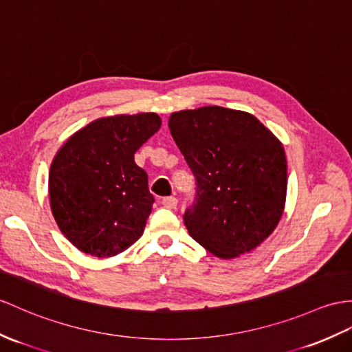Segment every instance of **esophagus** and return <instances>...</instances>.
<instances>
[{
  "instance_id": "1",
  "label": "esophagus",
  "mask_w": 352,
  "mask_h": 352,
  "mask_svg": "<svg viewBox=\"0 0 352 352\" xmlns=\"http://www.w3.org/2000/svg\"><path fill=\"white\" fill-rule=\"evenodd\" d=\"M161 203L167 209H175L177 206V199H176V197H164Z\"/></svg>"
}]
</instances>
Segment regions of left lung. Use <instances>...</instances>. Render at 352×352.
<instances>
[{"instance_id":"obj_1","label":"left lung","mask_w":352,"mask_h":352,"mask_svg":"<svg viewBox=\"0 0 352 352\" xmlns=\"http://www.w3.org/2000/svg\"><path fill=\"white\" fill-rule=\"evenodd\" d=\"M168 128L197 181L188 233L222 260L255 250L285 209L280 140L254 115L219 106L175 111Z\"/></svg>"}]
</instances>
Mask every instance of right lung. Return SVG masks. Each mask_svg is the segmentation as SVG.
Returning a JSON list of instances; mask_svg holds the SVG:
<instances>
[{
    "label": "right lung",
    "mask_w": 352,
    "mask_h": 352,
    "mask_svg": "<svg viewBox=\"0 0 352 352\" xmlns=\"http://www.w3.org/2000/svg\"><path fill=\"white\" fill-rule=\"evenodd\" d=\"M160 126L152 111L98 118L56 152L49 170L50 209L79 251L107 258L143 234L153 195L134 153Z\"/></svg>",
    "instance_id": "right-lung-1"
}]
</instances>
